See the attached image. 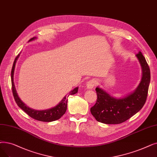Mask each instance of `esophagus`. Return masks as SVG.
<instances>
[{"label": "esophagus", "instance_id": "34e87169", "mask_svg": "<svg viewBox=\"0 0 157 157\" xmlns=\"http://www.w3.org/2000/svg\"><path fill=\"white\" fill-rule=\"evenodd\" d=\"M95 83H96V80H95V79H92V80L88 81L86 85V88L87 89L92 90V88L94 87V86L95 85Z\"/></svg>", "mask_w": 157, "mask_h": 157}]
</instances>
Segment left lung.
Returning a JSON list of instances; mask_svg holds the SVG:
<instances>
[{
    "instance_id": "1",
    "label": "left lung",
    "mask_w": 157,
    "mask_h": 157,
    "mask_svg": "<svg viewBox=\"0 0 157 157\" xmlns=\"http://www.w3.org/2000/svg\"><path fill=\"white\" fill-rule=\"evenodd\" d=\"M136 57L140 64L142 75L139 85L133 92L117 98L99 86L95 88L98 99L90 112L98 122L107 124L122 123L139 112L144 105L150 83V69L140 51Z\"/></svg>"
}]
</instances>
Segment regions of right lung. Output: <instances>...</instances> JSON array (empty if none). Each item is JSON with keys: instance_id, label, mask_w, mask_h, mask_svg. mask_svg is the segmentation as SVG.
Wrapping results in <instances>:
<instances>
[{"instance_id": "1", "label": "right lung", "mask_w": 157, "mask_h": 157, "mask_svg": "<svg viewBox=\"0 0 157 157\" xmlns=\"http://www.w3.org/2000/svg\"><path fill=\"white\" fill-rule=\"evenodd\" d=\"M35 39H36V37H33L29 40V42H31V41ZM19 56H20V54H18V56L16 57L14 61V63H13L12 70H11V74L12 92L17 105L21 108L22 110H24L27 114H28L29 116L33 118L34 119H36L40 121L52 122V121H56L60 119L67 110L68 99H67V97H66V95L56 106L49 109H47V110H35V109L29 108V106H27L18 97V94L16 90V88H15L14 81H13V80H14L13 79V78H14V71H15V64ZM78 91V87L77 86L75 88H74L72 90H71L69 92V95H74L75 94H76ZM69 95H68V97H69Z\"/></svg>"}]
</instances>
